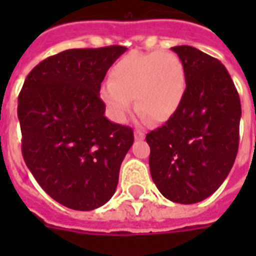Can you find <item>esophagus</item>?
<instances>
[{
	"label": "esophagus",
	"mask_w": 256,
	"mask_h": 256,
	"mask_svg": "<svg viewBox=\"0 0 256 256\" xmlns=\"http://www.w3.org/2000/svg\"><path fill=\"white\" fill-rule=\"evenodd\" d=\"M134 138H136V140H144V132H142V130H136V132H134Z\"/></svg>",
	"instance_id": "obj_1"
}]
</instances>
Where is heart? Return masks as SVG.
Listing matches in <instances>:
<instances>
[{"label":"heart","mask_w":256,"mask_h":256,"mask_svg":"<svg viewBox=\"0 0 256 256\" xmlns=\"http://www.w3.org/2000/svg\"><path fill=\"white\" fill-rule=\"evenodd\" d=\"M186 92L182 61L168 52L132 53L120 58L110 70V82L100 96L114 120L124 122L136 110L150 122L160 124L178 112Z\"/></svg>","instance_id":"heart-1"}]
</instances>
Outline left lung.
I'll use <instances>...</instances> for the list:
<instances>
[{"instance_id": "1", "label": "left lung", "mask_w": 256, "mask_h": 256, "mask_svg": "<svg viewBox=\"0 0 256 256\" xmlns=\"http://www.w3.org/2000/svg\"><path fill=\"white\" fill-rule=\"evenodd\" d=\"M186 74L178 112L146 136L152 178L164 198L192 204L224 182L239 146L240 100L227 69L192 46H174Z\"/></svg>"}]
</instances>
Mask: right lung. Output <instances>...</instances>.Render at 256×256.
Returning <instances> with one entry per match:
<instances>
[{"label":"right lung","mask_w":256,"mask_h":256,"mask_svg":"<svg viewBox=\"0 0 256 256\" xmlns=\"http://www.w3.org/2000/svg\"><path fill=\"white\" fill-rule=\"evenodd\" d=\"M124 46L70 49L40 62L18 96L22 156L40 186L72 210L104 206L134 142L104 116L100 84Z\"/></svg>","instance_id":"obj_1"}]
</instances>
